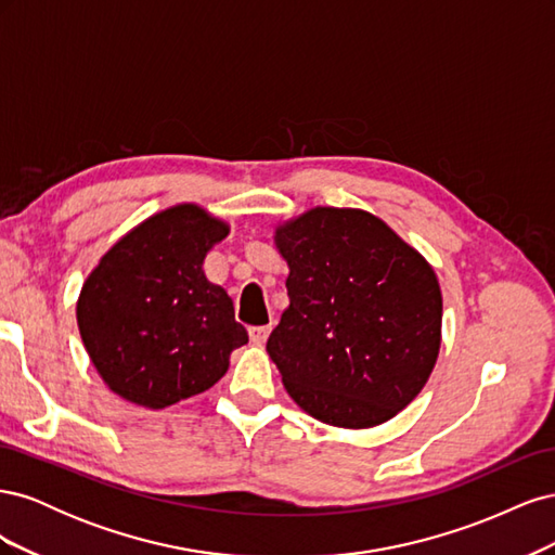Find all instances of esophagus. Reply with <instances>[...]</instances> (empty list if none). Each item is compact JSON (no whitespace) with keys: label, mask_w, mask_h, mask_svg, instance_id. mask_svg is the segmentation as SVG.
Wrapping results in <instances>:
<instances>
[{"label":"esophagus","mask_w":555,"mask_h":555,"mask_svg":"<svg viewBox=\"0 0 555 555\" xmlns=\"http://www.w3.org/2000/svg\"><path fill=\"white\" fill-rule=\"evenodd\" d=\"M268 333H271V324H268V326H251L249 328V340L255 345H263L266 338H268Z\"/></svg>","instance_id":"obj_1"}]
</instances>
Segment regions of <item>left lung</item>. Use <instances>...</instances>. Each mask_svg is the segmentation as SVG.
Masks as SVG:
<instances>
[{"label":"left lung","mask_w":555,"mask_h":555,"mask_svg":"<svg viewBox=\"0 0 555 555\" xmlns=\"http://www.w3.org/2000/svg\"><path fill=\"white\" fill-rule=\"evenodd\" d=\"M289 308L266 343L289 396L331 426L389 422L440 351L442 294L426 259L375 215L314 208L278 229Z\"/></svg>","instance_id":"1"}]
</instances>
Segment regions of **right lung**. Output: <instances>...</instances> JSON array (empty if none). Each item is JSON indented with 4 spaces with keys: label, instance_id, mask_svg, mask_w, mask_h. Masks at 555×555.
<instances>
[{
    "label": "right lung",
    "instance_id": "right-lung-1",
    "mask_svg": "<svg viewBox=\"0 0 555 555\" xmlns=\"http://www.w3.org/2000/svg\"><path fill=\"white\" fill-rule=\"evenodd\" d=\"M227 233L196 206L169 208L115 243L82 284V343L117 396L173 405L210 389L247 343L233 300L201 268Z\"/></svg>",
    "mask_w": 555,
    "mask_h": 555
}]
</instances>
